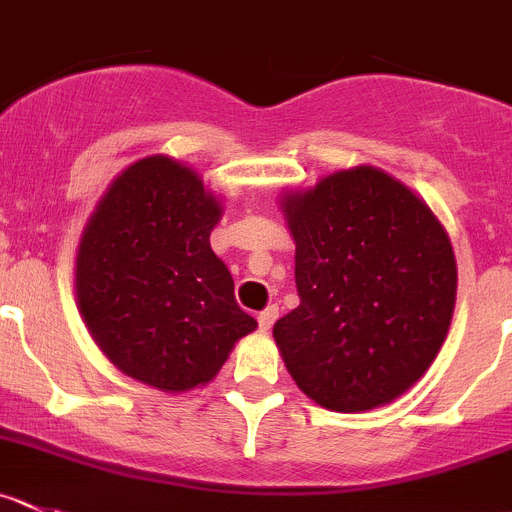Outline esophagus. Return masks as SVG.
I'll use <instances>...</instances> for the list:
<instances>
[{
	"label": "esophagus",
	"instance_id": "obj_1",
	"mask_svg": "<svg viewBox=\"0 0 512 512\" xmlns=\"http://www.w3.org/2000/svg\"><path fill=\"white\" fill-rule=\"evenodd\" d=\"M277 320V305H270V307H265V310L260 312V315H257V322H260V330L262 332H267L272 327V322Z\"/></svg>",
	"mask_w": 512,
	"mask_h": 512
}]
</instances>
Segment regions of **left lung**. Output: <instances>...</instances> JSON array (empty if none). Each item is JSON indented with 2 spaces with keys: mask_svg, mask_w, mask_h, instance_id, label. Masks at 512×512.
<instances>
[{
  "mask_svg": "<svg viewBox=\"0 0 512 512\" xmlns=\"http://www.w3.org/2000/svg\"><path fill=\"white\" fill-rule=\"evenodd\" d=\"M300 305L272 335L297 388L337 413L393 403L433 365L458 270L438 217L377 167L327 175L280 200Z\"/></svg>",
  "mask_w": 512,
  "mask_h": 512,
  "instance_id": "1",
  "label": "left lung"
}]
</instances>
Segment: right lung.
I'll return each mask as SVG.
<instances>
[{
    "label": "right lung",
    "instance_id": "right-lung-1",
    "mask_svg": "<svg viewBox=\"0 0 512 512\" xmlns=\"http://www.w3.org/2000/svg\"><path fill=\"white\" fill-rule=\"evenodd\" d=\"M222 205L165 155L130 165L99 200L77 252V302L117 370L165 393L205 385L257 327L212 252Z\"/></svg>",
    "mask_w": 512,
    "mask_h": 512
}]
</instances>
